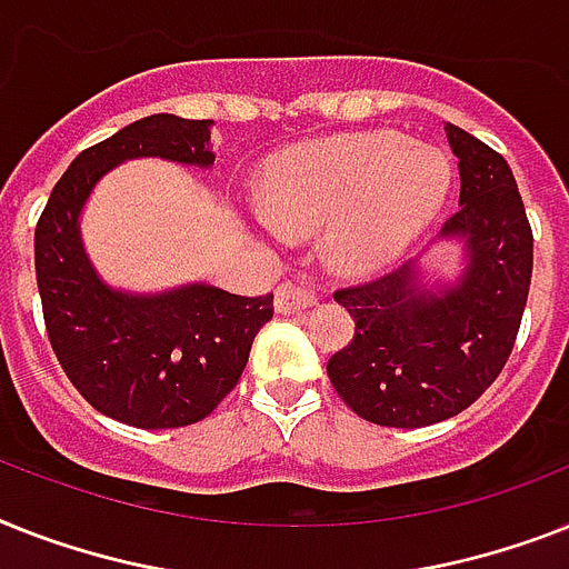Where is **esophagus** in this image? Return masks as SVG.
I'll list each match as a JSON object with an SVG mask.
<instances>
[{
    "mask_svg": "<svg viewBox=\"0 0 569 569\" xmlns=\"http://www.w3.org/2000/svg\"><path fill=\"white\" fill-rule=\"evenodd\" d=\"M312 303H318L316 286L295 283V280H283V283L277 286V292H274L277 312L289 316V312H300V309L312 307Z\"/></svg>",
    "mask_w": 569,
    "mask_h": 569,
    "instance_id": "1",
    "label": "esophagus"
}]
</instances>
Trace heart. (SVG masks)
<instances>
[{"mask_svg": "<svg viewBox=\"0 0 569 569\" xmlns=\"http://www.w3.org/2000/svg\"><path fill=\"white\" fill-rule=\"evenodd\" d=\"M450 189L441 151L397 131L345 133L274 160L266 201L283 228L309 233L337 221L330 253L341 269L382 266L427 228Z\"/></svg>", "mask_w": 569, "mask_h": 569, "instance_id": "heart-1", "label": "heart"}]
</instances>
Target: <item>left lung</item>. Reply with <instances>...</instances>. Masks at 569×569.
Instances as JSON below:
<instances>
[{
    "label": "left lung",
    "instance_id": "8db88e82",
    "mask_svg": "<svg viewBox=\"0 0 569 569\" xmlns=\"http://www.w3.org/2000/svg\"><path fill=\"white\" fill-rule=\"evenodd\" d=\"M459 157V210L441 237L465 242L450 289L418 283L415 262L336 289L353 339L327 362L336 395L380 427L418 429L477 403L506 368L532 283V228L506 157L447 124Z\"/></svg>",
    "mask_w": 569,
    "mask_h": 569
}]
</instances>
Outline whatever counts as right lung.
I'll return each instance as SVG.
<instances>
[{"instance_id": "add662e5", "label": "right lung", "mask_w": 569, "mask_h": 569, "mask_svg": "<svg viewBox=\"0 0 569 569\" xmlns=\"http://www.w3.org/2000/svg\"><path fill=\"white\" fill-rule=\"evenodd\" d=\"M212 119L154 113L96 142L54 183L34 228V271L46 336L92 409L140 429L204 420L239 382L274 295L180 286L131 298L101 283L78 239V212L101 174L131 157L210 166Z\"/></svg>"}]
</instances>
